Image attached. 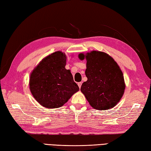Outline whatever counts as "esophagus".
I'll return each mask as SVG.
<instances>
[{
	"label": "esophagus",
	"instance_id": "34e87169",
	"mask_svg": "<svg viewBox=\"0 0 151 151\" xmlns=\"http://www.w3.org/2000/svg\"><path fill=\"white\" fill-rule=\"evenodd\" d=\"M81 85H82V83H81V82H79V83H78V86L79 88L81 87Z\"/></svg>",
	"mask_w": 151,
	"mask_h": 151
}]
</instances>
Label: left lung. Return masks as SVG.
<instances>
[{
  "label": "left lung",
  "instance_id": "obj_1",
  "mask_svg": "<svg viewBox=\"0 0 151 151\" xmlns=\"http://www.w3.org/2000/svg\"><path fill=\"white\" fill-rule=\"evenodd\" d=\"M78 58L86 60L85 75L81 91L93 108L104 111L112 108L123 95L125 83L119 66L111 56L101 51L80 53Z\"/></svg>",
  "mask_w": 151,
  "mask_h": 151
}]
</instances>
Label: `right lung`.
<instances>
[{
  "instance_id": "obj_1",
  "label": "right lung",
  "mask_w": 151,
  "mask_h": 151,
  "mask_svg": "<svg viewBox=\"0 0 151 151\" xmlns=\"http://www.w3.org/2000/svg\"><path fill=\"white\" fill-rule=\"evenodd\" d=\"M66 61L65 53L53 52L43 58L30 74V91L46 108H59L79 90L70 70L65 68Z\"/></svg>"
}]
</instances>
